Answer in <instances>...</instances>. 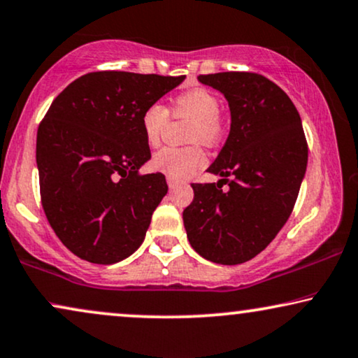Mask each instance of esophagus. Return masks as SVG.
Wrapping results in <instances>:
<instances>
[{"mask_svg": "<svg viewBox=\"0 0 358 358\" xmlns=\"http://www.w3.org/2000/svg\"><path fill=\"white\" fill-rule=\"evenodd\" d=\"M166 180H168V185L171 189H174L176 185H179L180 184V180L179 179H176V178H173V176H168V178H166Z\"/></svg>", "mask_w": 358, "mask_h": 358, "instance_id": "34e87169", "label": "esophagus"}]
</instances>
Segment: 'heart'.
I'll return each mask as SVG.
<instances>
[{
	"mask_svg": "<svg viewBox=\"0 0 358 358\" xmlns=\"http://www.w3.org/2000/svg\"><path fill=\"white\" fill-rule=\"evenodd\" d=\"M171 115L176 118H190L185 139L189 143L217 145L224 136L225 122L220 113V100L207 88H192L176 96L171 103ZM169 111L161 103H152L143 111L141 128L146 143L157 146L162 131L169 122ZM152 168L176 179L187 178L206 164V152L199 145L184 148H162L152 156Z\"/></svg>",
	"mask_w": 358,
	"mask_h": 358,
	"instance_id": "heart-1",
	"label": "heart"
}]
</instances>
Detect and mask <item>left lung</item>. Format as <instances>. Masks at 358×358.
<instances>
[{
	"label": "left lung",
	"instance_id": "1",
	"mask_svg": "<svg viewBox=\"0 0 358 358\" xmlns=\"http://www.w3.org/2000/svg\"><path fill=\"white\" fill-rule=\"evenodd\" d=\"M199 80L220 90L231 124L207 171L219 182L190 184L194 201L182 219L189 243L219 264L245 263L263 252L289 219L306 166L301 117L289 96L255 72H219ZM224 183L229 189H222Z\"/></svg>",
	"mask_w": 358,
	"mask_h": 358
}]
</instances>
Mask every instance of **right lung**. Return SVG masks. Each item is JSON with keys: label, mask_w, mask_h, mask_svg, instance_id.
I'll return each mask as SVG.
<instances>
[{"label": "right lung", "mask_w": 358, "mask_h": 358, "mask_svg": "<svg viewBox=\"0 0 358 358\" xmlns=\"http://www.w3.org/2000/svg\"><path fill=\"white\" fill-rule=\"evenodd\" d=\"M185 76L90 72L55 96L39 123L36 161L50 227L78 258L122 262L145 240L168 194L164 174H139L151 157L143 111Z\"/></svg>", "instance_id": "1"}]
</instances>
